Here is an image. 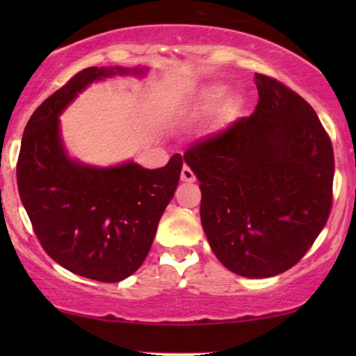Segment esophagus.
I'll use <instances>...</instances> for the list:
<instances>
[{"label":"esophagus","instance_id":"1","mask_svg":"<svg viewBox=\"0 0 356 356\" xmlns=\"http://www.w3.org/2000/svg\"><path fill=\"white\" fill-rule=\"evenodd\" d=\"M181 181H184V183L196 181V175H194L193 170L189 168V167H186V165H184L183 170H181Z\"/></svg>","mask_w":356,"mask_h":356}]
</instances>
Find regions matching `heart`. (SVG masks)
I'll use <instances>...</instances> for the list:
<instances>
[{
  "label": "heart",
  "instance_id": "obj_1",
  "mask_svg": "<svg viewBox=\"0 0 356 356\" xmlns=\"http://www.w3.org/2000/svg\"><path fill=\"white\" fill-rule=\"evenodd\" d=\"M222 94H223L222 87H213V89H212V95L213 97H218V95H222Z\"/></svg>",
  "mask_w": 356,
  "mask_h": 356
}]
</instances>
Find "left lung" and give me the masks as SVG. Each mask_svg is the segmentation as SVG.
Here are the masks:
<instances>
[{"label":"left lung","mask_w":356,"mask_h":356,"mask_svg":"<svg viewBox=\"0 0 356 356\" xmlns=\"http://www.w3.org/2000/svg\"><path fill=\"white\" fill-rule=\"evenodd\" d=\"M254 113L184 152L201 188V223L217 259L248 279L293 267L327 222L334 152L308 102L254 74Z\"/></svg>","instance_id":"1"}]
</instances>
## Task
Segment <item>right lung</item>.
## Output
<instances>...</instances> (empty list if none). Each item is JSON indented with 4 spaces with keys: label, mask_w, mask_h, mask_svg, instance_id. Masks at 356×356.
<instances>
[{
    "label": "right lung",
    "mask_w": 356,
    "mask_h": 356,
    "mask_svg": "<svg viewBox=\"0 0 356 356\" xmlns=\"http://www.w3.org/2000/svg\"><path fill=\"white\" fill-rule=\"evenodd\" d=\"M145 66L87 67L48 97L24 129L17 188L47 254L65 269L99 282H120L143 266L160 217L177 191L183 159L162 168L133 160L94 167L70 157L60 115L92 82L143 77Z\"/></svg>",
    "instance_id": "add662e5"
}]
</instances>
